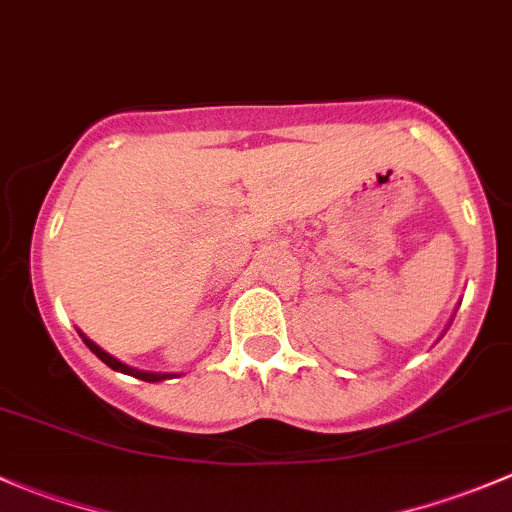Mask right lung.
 <instances>
[{
    "instance_id": "add662e5",
    "label": "right lung",
    "mask_w": 512,
    "mask_h": 512,
    "mask_svg": "<svg viewBox=\"0 0 512 512\" xmlns=\"http://www.w3.org/2000/svg\"><path fill=\"white\" fill-rule=\"evenodd\" d=\"M81 337H84V334H81ZM84 344L86 347L91 349V352H94L98 359L103 361V364H108L111 366V369H116V371H123V374H131V376H136V379H143V381H160V379H168V374H151V371H138V369H131V366H126V364H121V361L118 359H113L111 354H106L103 352L101 347H96L94 342H91V339H86L84 337Z\"/></svg>"
}]
</instances>
